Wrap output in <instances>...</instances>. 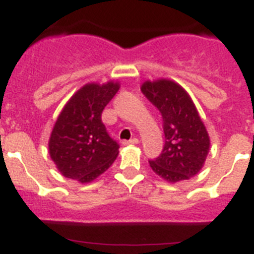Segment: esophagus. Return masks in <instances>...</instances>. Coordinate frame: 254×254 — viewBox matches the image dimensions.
Here are the masks:
<instances>
[{
	"mask_svg": "<svg viewBox=\"0 0 254 254\" xmlns=\"http://www.w3.org/2000/svg\"><path fill=\"white\" fill-rule=\"evenodd\" d=\"M139 141H138V138H131V139H129V141H124V145H137V143H138Z\"/></svg>",
	"mask_w": 254,
	"mask_h": 254,
	"instance_id": "1",
	"label": "esophagus"
}]
</instances>
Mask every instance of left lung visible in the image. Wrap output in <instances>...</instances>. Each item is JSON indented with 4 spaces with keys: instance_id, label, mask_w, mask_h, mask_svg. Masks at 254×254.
<instances>
[{
    "instance_id": "8db88e82",
    "label": "left lung",
    "mask_w": 254,
    "mask_h": 254,
    "mask_svg": "<svg viewBox=\"0 0 254 254\" xmlns=\"http://www.w3.org/2000/svg\"><path fill=\"white\" fill-rule=\"evenodd\" d=\"M141 91L163 120L165 146L149 161L151 170L169 183L196 175L209 151V137L189 93L175 81H145Z\"/></svg>"
}]
</instances>
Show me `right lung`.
Wrapping results in <instances>:
<instances>
[{
  "instance_id": "right-lung-1",
  "label": "right lung",
  "mask_w": 254,
  "mask_h": 254,
  "mask_svg": "<svg viewBox=\"0 0 254 254\" xmlns=\"http://www.w3.org/2000/svg\"><path fill=\"white\" fill-rule=\"evenodd\" d=\"M119 89L113 81L91 83L65 104L49 141L50 157L62 175L88 183L115 162L120 145L108 134L101 113Z\"/></svg>"
}]
</instances>
